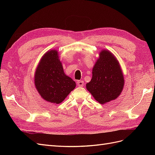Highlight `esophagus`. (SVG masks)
Returning a JSON list of instances; mask_svg holds the SVG:
<instances>
[{"label":"esophagus","mask_w":155,"mask_h":155,"mask_svg":"<svg viewBox=\"0 0 155 155\" xmlns=\"http://www.w3.org/2000/svg\"><path fill=\"white\" fill-rule=\"evenodd\" d=\"M77 85L78 87H83L84 85V82L83 81H77Z\"/></svg>","instance_id":"34e87169"}]
</instances>
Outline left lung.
I'll return each mask as SVG.
<instances>
[{
  "mask_svg": "<svg viewBox=\"0 0 155 155\" xmlns=\"http://www.w3.org/2000/svg\"><path fill=\"white\" fill-rule=\"evenodd\" d=\"M124 78L118 61L110 51L100 52L92 68V78L86 88L94 98L101 104L114 100L122 91Z\"/></svg>",
  "mask_w": 155,
  "mask_h": 155,
  "instance_id": "obj_1",
  "label": "left lung"
}]
</instances>
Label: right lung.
<instances>
[{
	"label": "right lung",
	"mask_w": 155,
	"mask_h": 155,
	"mask_svg": "<svg viewBox=\"0 0 155 155\" xmlns=\"http://www.w3.org/2000/svg\"><path fill=\"white\" fill-rule=\"evenodd\" d=\"M34 83L42 98L53 104H61L76 87V82L64 73L56 50L43 55L37 66Z\"/></svg>",
	"instance_id": "1"
}]
</instances>
